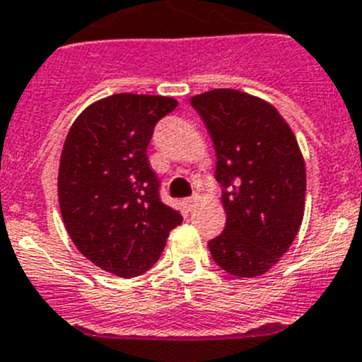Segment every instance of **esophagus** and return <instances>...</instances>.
Instances as JSON below:
<instances>
[{
    "instance_id": "1",
    "label": "esophagus",
    "mask_w": 362,
    "mask_h": 362,
    "mask_svg": "<svg viewBox=\"0 0 362 362\" xmlns=\"http://www.w3.org/2000/svg\"><path fill=\"white\" fill-rule=\"evenodd\" d=\"M197 203H199V195H197V194L192 195V197L185 199V206H187L188 210H194L195 204H197Z\"/></svg>"
}]
</instances>
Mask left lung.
I'll return each mask as SVG.
<instances>
[{"label": "left lung", "instance_id": "1", "mask_svg": "<svg viewBox=\"0 0 362 362\" xmlns=\"http://www.w3.org/2000/svg\"><path fill=\"white\" fill-rule=\"evenodd\" d=\"M217 152L226 226L208 242L226 273H267L289 250L303 221L305 163L293 131L267 102L237 89L190 98Z\"/></svg>", "mask_w": 362, "mask_h": 362}]
</instances>
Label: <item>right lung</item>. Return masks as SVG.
Here are the masks:
<instances>
[{"instance_id": "right-lung-1", "label": "right lung", "mask_w": 362, "mask_h": 362, "mask_svg": "<svg viewBox=\"0 0 362 362\" xmlns=\"http://www.w3.org/2000/svg\"><path fill=\"white\" fill-rule=\"evenodd\" d=\"M177 107L170 97L118 93L89 105L68 132L59 167V204L73 244L120 278L148 271L170 230L183 222L159 197L147 147Z\"/></svg>"}]
</instances>
